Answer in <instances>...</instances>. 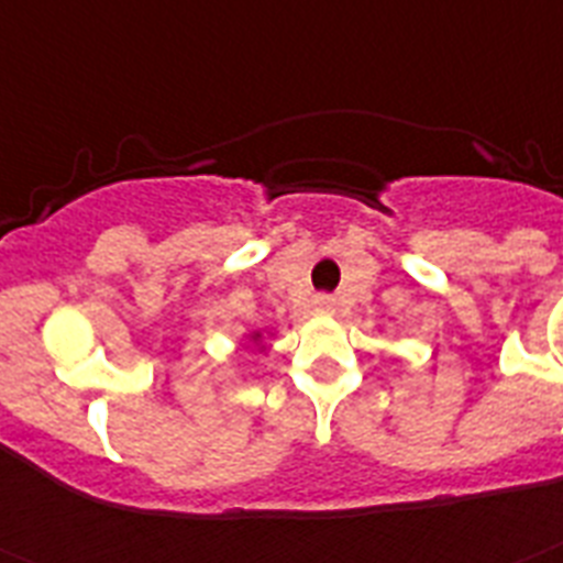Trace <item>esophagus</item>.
I'll return each instance as SVG.
<instances>
[{
    "label": "esophagus",
    "mask_w": 563,
    "mask_h": 563,
    "mask_svg": "<svg viewBox=\"0 0 563 563\" xmlns=\"http://www.w3.org/2000/svg\"><path fill=\"white\" fill-rule=\"evenodd\" d=\"M329 303H332V297H318V306H329Z\"/></svg>",
    "instance_id": "obj_1"
}]
</instances>
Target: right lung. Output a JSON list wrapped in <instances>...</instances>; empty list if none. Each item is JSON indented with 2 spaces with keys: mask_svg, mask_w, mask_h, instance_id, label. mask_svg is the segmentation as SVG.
I'll list each match as a JSON object with an SVG mask.
<instances>
[{
  "mask_svg": "<svg viewBox=\"0 0 563 563\" xmlns=\"http://www.w3.org/2000/svg\"><path fill=\"white\" fill-rule=\"evenodd\" d=\"M260 338V332H254V340H257Z\"/></svg>",
  "mask_w": 563,
  "mask_h": 563,
  "instance_id": "add662e5",
  "label": "right lung"
}]
</instances>
